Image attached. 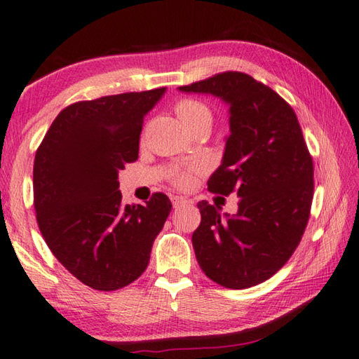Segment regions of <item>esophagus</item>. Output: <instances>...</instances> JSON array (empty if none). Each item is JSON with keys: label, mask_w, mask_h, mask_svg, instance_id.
I'll use <instances>...</instances> for the list:
<instances>
[{"label": "esophagus", "mask_w": 359, "mask_h": 359, "mask_svg": "<svg viewBox=\"0 0 359 359\" xmlns=\"http://www.w3.org/2000/svg\"><path fill=\"white\" fill-rule=\"evenodd\" d=\"M170 201H172V206L175 209L182 208V206H187V204H190L189 200H185V198H182V196H172V198H170Z\"/></svg>", "instance_id": "34e87169"}]
</instances>
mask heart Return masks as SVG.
Instances as JSON below:
<instances>
[{
	"label": "heart",
	"instance_id": "1",
	"mask_svg": "<svg viewBox=\"0 0 359 359\" xmlns=\"http://www.w3.org/2000/svg\"><path fill=\"white\" fill-rule=\"evenodd\" d=\"M175 113L180 119V123L189 129L195 124L210 123V110L206 104L195 99H184L175 105ZM174 182L177 185H187L190 182V174L179 172L174 175Z\"/></svg>",
	"mask_w": 359,
	"mask_h": 359
}]
</instances>
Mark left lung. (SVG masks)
<instances>
[{
	"label": "left lung",
	"instance_id": "8db88e82",
	"mask_svg": "<svg viewBox=\"0 0 359 359\" xmlns=\"http://www.w3.org/2000/svg\"><path fill=\"white\" fill-rule=\"evenodd\" d=\"M230 107V135L208 190L240 196L235 215L200 201L191 236L206 276L229 289L264 283L291 259L310 217L313 161L294 110L275 90L241 72L180 86Z\"/></svg>",
	"mask_w": 359,
	"mask_h": 359
}]
</instances>
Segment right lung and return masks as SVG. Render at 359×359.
<instances>
[{
    "instance_id": "obj_1",
    "label": "right lung",
    "mask_w": 359,
    "mask_h": 359,
    "mask_svg": "<svg viewBox=\"0 0 359 359\" xmlns=\"http://www.w3.org/2000/svg\"><path fill=\"white\" fill-rule=\"evenodd\" d=\"M166 93L105 95L64 108L33 164V204L44 241L86 286L116 291L145 271L172 209L164 193L123 206L118 172L139 158L144 116Z\"/></svg>"
}]
</instances>
